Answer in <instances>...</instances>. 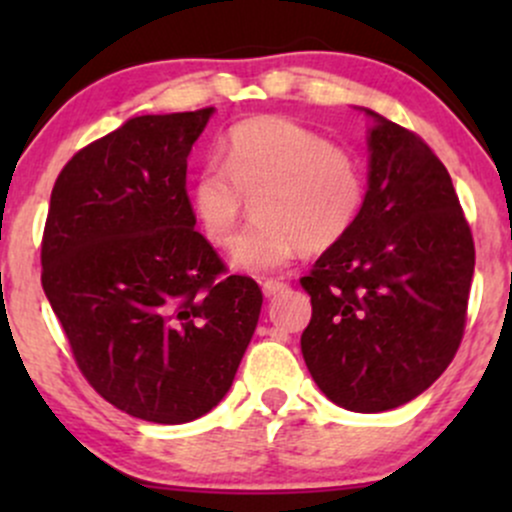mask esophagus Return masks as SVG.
I'll list each match as a JSON object with an SVG mask.
<instances>
[{
  "mask_svg": "<svg viewBox=\"0 0 512 512\" xmlns=\"http://www.w3.org/2000/svg\"><path fill=\"white\" fill-rule=\"evenodd\" d=\"M286 289H289V284H286V281H281V279H267L262 284V291H264V296H267V298L276 296V293H284Z\"/></svg>",
  "mask_w": 512,
  "mask_h": 512,
  "instance_id": "1",
  "label": "esophagus"
}]
</instances>
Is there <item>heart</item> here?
<instances>
[{"label":"heart","mask_w":512,"mask_h":512,"mask_svg":"<svg viewBox=\"0 0 512 512\" xmlns=\"http://www.w3.org/2000/svg\"><path fill=\"white\" fill-rule=\"evenodd\" d=\"M226 166L211 161L192 182V209L216 248H231L248 199L260 221L240 238L233 264L248 272L286 267L303 248L322 252L349 236L366 180L358 161L315 129L267 115L228 132Z\"/></svg>","instance_id":"heart-1"}]
</instances>
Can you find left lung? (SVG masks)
I'll return each mask as SVG.
<instances>
[{
	"instance_id": "obj_1",
	"label": "left lung",
	"mask_w": 512,
	"mask_h": 512,
	"mask_svg": "<svg viewBox=\"0 0 512 512\" xmlns=\"http://www.w3.org/2000/svg\"><path fill=\"white\" fill-rule=\"evenodd\" d=\"M370 115L361 214L301 279L313 305L305 366L334 404L361 414L402 407L450 366L474 274L448 168L419 134Z\"/></svg>"
}]
</instances>
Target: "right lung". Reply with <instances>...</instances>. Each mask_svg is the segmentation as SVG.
Instances as JSON below:
<instances>
[{
  "mask_svg": "<svg viewBox=\"0 0 512 512\" xmlns=\"http://www.w3.org/2000/svg\"><path fill=\"white\" fill-rule=\"evenodd\" d=\"M211 113L132 117L76 151L40 245V281L81 375L154 424L221 402L262 310L257 281L228 274L195 231L187 156Z\"/></svg>",
  "mask_w": 512,
  "mask_h": 512,
  "instance_id": "1",
  "label": "right lung"
}]
</instances>
